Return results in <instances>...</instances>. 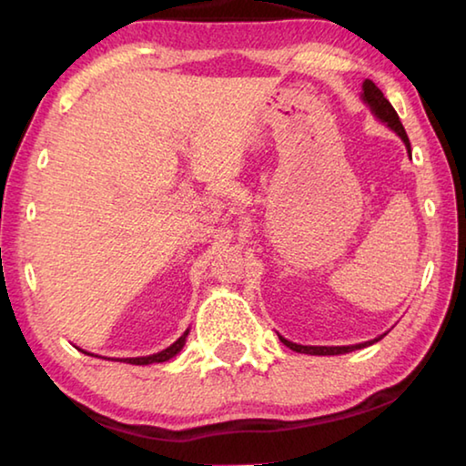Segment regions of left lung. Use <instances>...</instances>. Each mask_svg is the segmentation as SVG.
Masks as SVG:
<instances>
[{"mask_svg":"<svg viewBox=\"0 0 466 466\" xmlns=\"http://www.w3.org/2000/svg\"><path fill=\"white\" fill-rule=\"evenodd\" d=\"M361 88H364V92H361V98H364V102L370 106V110H372V113L378 116V119L389 125V127H390L394 133H397V136H399L400 139H403V144L407 146V152L411 154V144H409V137H407V133H405L403 123H400L397 110H394L390 102L384 98V94L380 92V88H378V86H376L372 80H366L364 86H361ZM384 335H386V333H384ZM384 335L376 337V339H372V341H366V343L341 345V347L298 345V343L288 341V339H283L281 335H279V341H281L283 345H286V347H289V350L298 351V353H310V356H339V353H350V351H356V350H364V347L372 345V343H376V341H380V339H382Z\"/></svg>","mask_w":466,"mask_h":466,"instance_id":"1","label":"left lung"}]
</instances>
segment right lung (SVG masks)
<instances>
[{
	"label": "right lung",
	"instance_id": "obj_1",
	"mask_svg": "<svg viewBox=\"0 0 466 466\" xmlns=\"http://www.w3.org/2000/svg\"><path fill=\"white\" fill-rule=\"evenodd\" d=\"M187 335H188V329L185 330L183 335H180L175 343H172L170 347H167V350L157 351L154 353V356H146V358H123L121 361H127V364H133V366H147V364H162V361H168L170 358H175L177 353L183 350L185 347V341H187ZM88 353V351H84ZM90 356V353H88Z\"/></svg>",
	"mask_w": 466,
	"mask_h": 466
}]
</instances>
